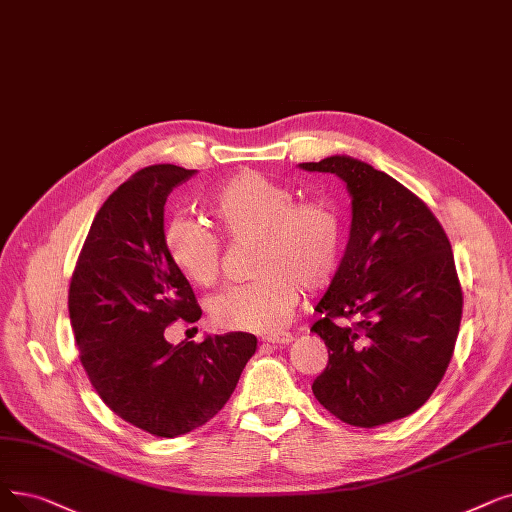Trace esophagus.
<instances>
[{
  "label": "esophagus",
  "mask_w": 512,
  "mask_h": 512,
  "mask_svg": "<svg viewBox=\"0 0 512 512\" xmlns=\"http://www.w3.org/2000/svg\"><path fill=\"white\" fill-rule=\"evenodd\" d=\"M291 341H293L291 332H278V335L263 337V343H268V345H288Z\"/></svg>",
  "instance_id": "esophagus-1"
}]
</instances>
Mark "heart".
<instances>
[{
	"label": "heart",
	"instance_id": "b5f03b06",
	"mask_svg": "<svg viewBox=\"0 0 512 512\" xmlns=\"http://www.w3.org/2000/svg\"><path fill=\"white\" fill-rule=\"evenodd\" d=\"M205 209L232 242L255 240L253 276L228 286L207 303L215 326L276 332L291 322L301 293L318 295L335 282L343 261V217L339 209L255 171H240L207 196ZM163 249L173 268L194 286H211L221 270L217 236L194 219L175 217L163 228Z\"/></svg>",
	"mask_w": 512,
	"mask_h": 512
}]
</instances>
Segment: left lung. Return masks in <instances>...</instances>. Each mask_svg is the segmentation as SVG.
<instances>
[{
	"instance_id": "obj_1",
	"label": "left lung",
	"mask_w": 512,
	"mask_h": 512,
	"mask_svg": "<svg viewBox=\"0 0 512 512\" xmlns=\"http://www.w3.org/2000/svg\"><path fill=\"white\" fill-rule=\"evenodd\" d=\"M299 167L335 173L351 196L347 249L311 326L328 347L311 391L347 425H387L425 404L452 360L462 291L450 240L416 194L364 161Z\"/></svg>"
}]
</instances>
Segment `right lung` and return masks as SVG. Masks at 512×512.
<instances>
[{
	"label": "right lung",
	"mask_w": 512,
	"mask_h": 512,
	"mask_svg": "<svg viewBox=\"0 0 512 512\" xmlns=\"http://www.w3.org/2000/svg\"><path fill=\"white\" fill-rule=\"evenodd\" d=\"M194 169L150 165L96 213L69 288L79 360L102 402L150 435L177 437L226 406L257 349L249 332L171 345L169 324L203 316L163 249L169 192Z\"/></svg>",
	"instance_id": "1"
}]
</instances>
